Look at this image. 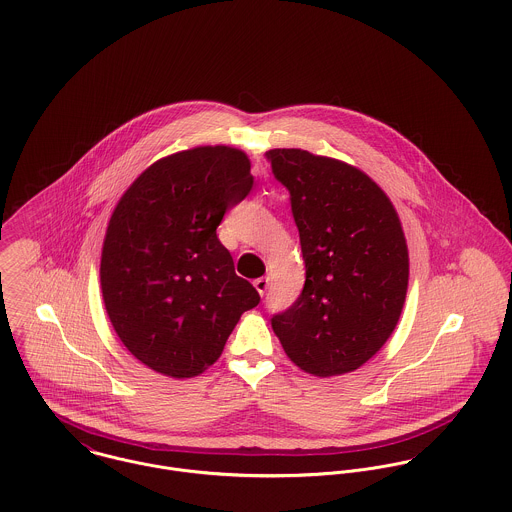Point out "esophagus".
I'll return each mask as SVG.
<instances>
[{
	"mask_svg": "<svg viewBox=\"0 0 512 512\" xmlns=\"http://www.w3.org/2000/svg\"><path fill=\"white\" fill-rule=\"evenodd\" d=\"M253 284H255L257 292L263 296V294L267 292V288H269V279H267V277H261V279H257V281H255Z\"/></svg>",
	"mask_w": 512,
	"mask_h": 512,
	"instance_id": "obj_1",
	"label": "esophagus"
}]
</instances>
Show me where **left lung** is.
Instances as JSON below:
<instances>
[{
  "mask_svg": "<svg viewBox=\"0 0 512 512\" xmlns=\"http://www.w3.org/2000/svg\"><path fill=\"white\" fill-rule=\"evenodd\" d=\"M290 192L306 281L271 320L286 357L314 377L367 363L397 328L408 288V245L397 210L365 172L302 149L267 153Z\"/></svg>",
  "mask_w": 512,
  "mask_h": 512,
  "instance_id": "1",
  "label": "left lung"
}]
</instances>
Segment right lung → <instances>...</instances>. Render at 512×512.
Returning <instances> with one entry per match:
<instances>
[{
    "mask_svg": "<svg viewBox=\"0 0 512 512\" xmlns=\"http://www.w3.org/2000/svg\"><path fill=\"white\" fill-rule=\"evenodd\" d=\"M251 186L245 151L202 145L155 161L119 198L102 247V296L117 338L155 373L198 377L259 304L216 235Z\"/></svg>",
    "mask_w": 512,
    "mask_h": 512,
    "instance_id": "1",
    "label": "right lung"
}]
</instances>
